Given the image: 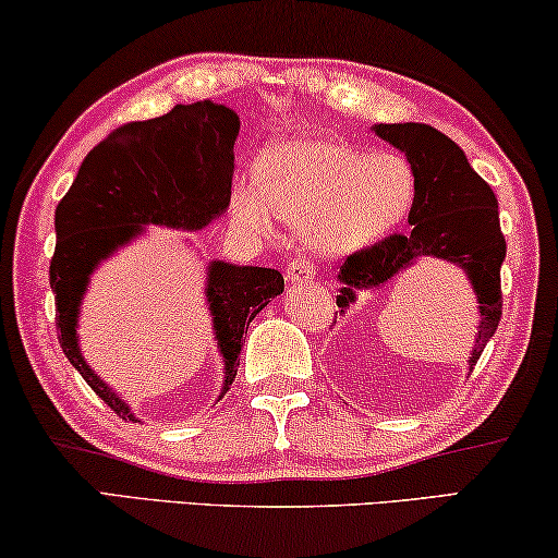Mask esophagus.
Returning a JSON list of instances; mask_svg holds the SVG:
<instances>
[{
  "mask_svg": "<svg viewBox=\"0 0 558 558\" xmlns=\"http://www.w3.org/2000/svg\"><path fill=\"white\" fill-rule=\"evenodd\" d=\"M316 276V268L308 260H293L286 268V280L290 286H298V282H305V280H313Z\"/></svg>",
  "mask_w": 558,
  "mask_h": 558,
  "instance_id": "1",
  "label": "esophagus"
}]
</instances>
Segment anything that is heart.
I'll use <instances>...</instances> for the list:
<instances>
[{
	"mask_svg": "<svg viewBox=\"0 0 558 558\" xmlns=\"http://www.w3.org/2000/svg\"><path fill=\"white\" fill-rule=\"evenodd\" d=\"M255 179H240L232 207L250 230L272 232V211L303 227L320 255H349L395 232L417 197L412 163L318 136H282L263 148Z\"/></svg>",
	"mask_w": 558,
	"mask_h": 558,
	"instance_id": "obj_1",
	"label": "heart"
}]
</instances>
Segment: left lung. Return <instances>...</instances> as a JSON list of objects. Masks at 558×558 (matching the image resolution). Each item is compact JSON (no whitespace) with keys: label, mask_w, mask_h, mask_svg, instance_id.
I'll list each match as a JSON object with an SVG mask.
<instances>
[{"label":"left lung","mask_w":558,"mask_h":558,"mask_svg":"<svg viewBox=\"0 0 558 558\" xmlns=\"http://www.w3.org/2000/svg\"><path fill=\"white\" fill-rule=\"evenodd\" d=\"M372 131L399 148L417 177V197L410 209L412 230L349 255L336 278L341 282L336 305L343 316L361 290L384 288L422 257L458 265L470 280L481 316L475 347L468 356V368L473 372L485 343L496 333L504 308L500 265L506 260V240L496 194L475 174L465 151L433 125L374 123Z\"/></svg>","instance_id":"obj_1"}]
</instances>
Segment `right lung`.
Segmentation results:
<instances>
[{"instance_id":"right-lung-1","label":"right lung","mask_w":558,"mask_h":558,"mask_svg":"<svg viewBox=\"0 0 558 558\" xmlns=\"http://www.w3.org/2000/svg\"><path fill=\"white\" fill-rule=\"evenodd\" d=\"M240 116L215 100L174 106L159 119L121 125L85 156L54 209L50 263L58 339L88 387L123 420L129 402L93 372L81 351V303L100 263L146 234L148 225L197 232L230 207ZM286 288L276 268L209 260L204 303L222 356V399L240 366L250 320Z\"/></svg>"}]
</instances>
